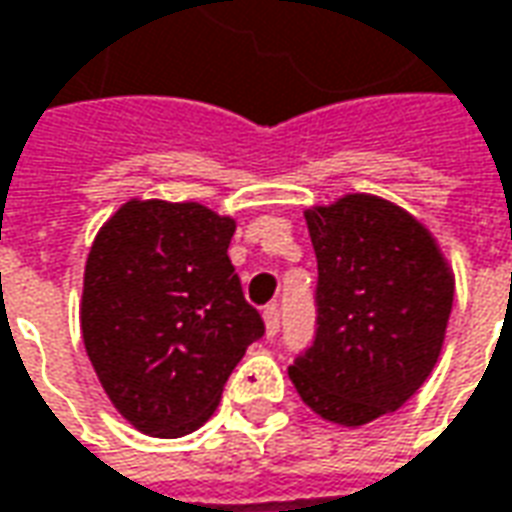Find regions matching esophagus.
<instances>
[{"instance_id":"esophagus-1","label":"esophagus","mask_w":512,"mask_h":512,"mask_svg":"<svg viewBox=\"0 0 512 512\" xmlns=\"http://www.w3.org/2000/svg\"><path fill=\"white\" fill-rule=\"evenodd\" d=\"M263 322H266V336H277V330H280V311H277V305H269L266 311H263Z\"/></svg>"}]
</instances>
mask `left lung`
I'll use <instances>...</instances> for the list:
<instances>
[{"label":"left lung","instance_id":"1","mask_svg":"<svg viewBox=\"0 0 512 512\" xmlns=\"http://www.w3.org/2000/svg\"><path fill=\"white\" fill-rule=\"evenodd\" d=\"M316 252V336L288 378L347 429L401 409L446 339L454 271L415 215L370 193L305 210Z\"/></svg>","mask_w":512,"mask_h":512}]
</instances>
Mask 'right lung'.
Returning a JSON list of instances; mask_svg holds the SVG:
<instances>
[{
	"label": "right lung",
	"mask_w": 512,
	"mask_h": 512,
	"mask_svg": "<svg viewBox=\"0 0 512 512\" xmlns=\"http://www.w3.org/2000/svg\"><path fill=\"white\" fill-rule=\"evenodd\" d=\"M235 218L198 201L131 198L86 257L81 333L120 415L151 437L204 426L263 336L227 249Z\"/></svg>",
	"instance_id": "add662e5"
}]
</instances>
